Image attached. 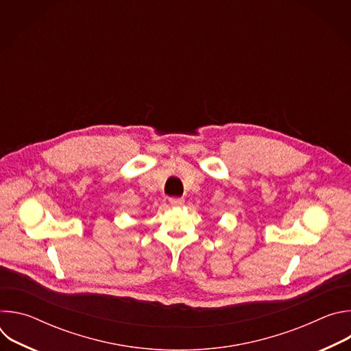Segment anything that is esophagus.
<instances>
[{
	"instance_id": "obj_1",
	"label": "esophagus",
	"mask_w": 351,
	"mask_h": 351,
	"mask_svg": "<svg viewBox=\"0 0 351 351\" xmlns=\"http://www.w3.org/2000/svg\"><path fill=\"white\" fill-rule=\"evenodd\" d=\"M184 203V199L182 197H171L169 198V204L172 207H182Z\"/></svg>"
}]
</instances>
